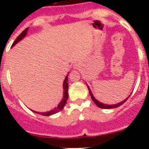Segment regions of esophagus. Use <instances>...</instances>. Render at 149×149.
Masks as SVG:
<instances>
[{
	"mask_svg": "<svg viewBox=\"0 0 149 149\" xmlns=\"http://www.w3.org/2000/svg\"><path fill=\"white\" fill-rule=\"evenodd\" d=\"M74 66H75V68H77V67H78V66H77V65H75Z\"/></svg>",
	"mask_w": 149,
	"mask_h": 149,
	"instance_id": "obj_1",
	"label": "esophagus"
}]
</instances>
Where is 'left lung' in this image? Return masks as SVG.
Returning <instances> with one entry per match:
<instances>
[{
	"mask_svg": "<svg viewBox=\"0 0 149 149\" xmlns=\"http://www.w3.org/2000/svg\"><path fill=\"white\" fill-rule=\"evenodd\" d=\"M86 85H87V84H86ZM87 87H88L89 93H90V95H91V98H92V100H93V101L94 102V103H95L96 105H97V106L99 107L100 108H103V109H112V108H116V107H118L120 106V105H122V104H124V103H125V102L126 101V100H127L128 99V97H130V96H129V97H127L126 98V99H125V100H123L122 102H120V103H118V104H112V105H109V104H103V103H101V102L98 101V100H97V99H95V97H93V93H92V91H91V88L89 87L88 85H87Z\"/></svg>",
	"mask_w": 149,
	"mask_h": 149,
	"instance_id": "obj_1",
	"label": "left lung"
}]
</instances>
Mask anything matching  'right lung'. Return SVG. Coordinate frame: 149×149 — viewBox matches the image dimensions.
<instances>
[{
	"mask_svg": "<svg viewBox=\"0 0 149 149\" xmlns=\"http://www.w3.org/2000/svg\"><path fill=\"white\" fill-rule=\"evenodd\" d=\"M28 30H29V28H27L24 30V31H22V33L20 34L19 36H17V38L15 39V41L14 42V43L12 44V46H15L17 42H19L20 41L22 40L23 38L26 36L27 35V32H28ZM68 74L66 75V77H65V79H64V81H63V97L62 99L60 102H59V104L57 105L56 107H55L54 109L51 110L49 111H47V112H37V111H34L35 113H38V114H41V115H43V116H51L52 114H55V113H58V111H62L64 107V106L66 104V101H67L68 100Z\"/></svg>",
	"mask_w": 149,
	"mask_h": 149,
	"instance_id": "obj_1",
	"label": "right lung"
}]
</instances>
